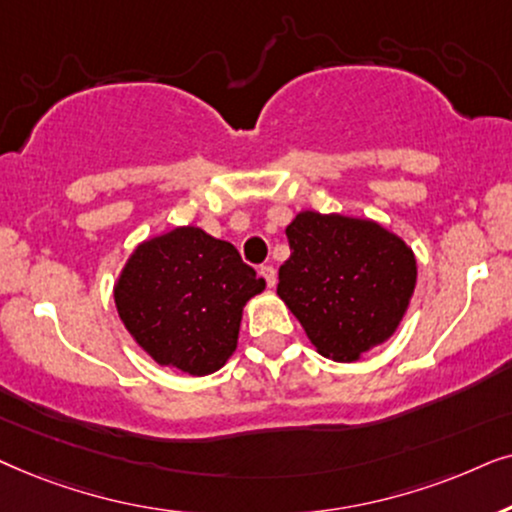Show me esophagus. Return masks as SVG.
<instances>
[{"label": "esophagus", "instance_id": "1", "mask_svg": "<svg viewBox=\"0 0 512 512\" xmlns=\"http://www.w3.org/2000/svg\"><path fill=\"white\" fill-rule=\"evenodd\" d=\"M260 276L264 278V281H267L269 288H274V285H276V269L271 267V264H262Z\"/></svg>", "mask_w": 512, "mask_h": 512}]
</instances>
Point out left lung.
I'll list each match as a JSON object with an SVG mask.
<instances>
[{"instance_id":"obj_1","label":"left lung","mask_w":512,"mask_h":512,"mask_svg":"<svg viewBox=\"0 0 512 512\" xmlns=\"http://www.w3.org/2000/svg\"><path fill=\"white\" fill-rule=\"evenodd\" d=\"M285 234L290 257L278 269V297L313 346L349 363L386 342L417 283L412 250L377 222L311 210Z\"/></svg>"}]
</instances>
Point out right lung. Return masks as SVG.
<instances>
[{
    "label": "right lung",
    "instance_id": "1",
    "mask_svg": "<svg viewBox=\"0 0 512 512\" xmlns=\"http://www.w3.org/2000/svg\"><path fill=\"white\" fill-rule=\"evenodd\" d=\"M262 290L264 278L234 245L180 227L133 252L114 299L128 332L156 363L203 377L234 353L243 304Z\"/></svg>",
    "mask_w": 512,
    "mask_h": 512
}]
</instances>
